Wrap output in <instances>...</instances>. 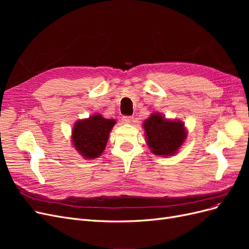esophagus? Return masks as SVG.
<instances>
[{"instance_id": "34e87169", "label": "esophagus", "mask_w": 249, "mask_h": 249, "mask_svg": "<svg viewBox=\"0 0 249 249\" xmlns=\"http://www.w3.org/2000/svg\"><path fill=\"white\" fill-rule=\"evenodd\" d=\"M134 120L133 116H123V122L124 124H131Z\"/></svg>"}]
</instances>
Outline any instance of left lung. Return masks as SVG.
<instances>
[{"instance_id":"1","label":"left lung","mask_w":249,"mask_h":249,"mask_svg":"<svg viewBox=\"0 0 249 249\" xmlns=\"http://www.w3.org/2000/svg\"><path fill=\"white\" fill-rule=\"evenodd\" d=\"M147 144L155 155L171 156L183 144L187 134L182 122L164 118L160 114H152L143 124Z\"/></svg>"}]
</instances>
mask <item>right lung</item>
<instances>
[{"label": "right lung", "instance_id": "add662e5", "mask_svg": "<svg viewBox=\"0 0 249 249\" xmlns=\"http://www.w3.org/2000/svg\"><path fill=\"white\" fill-rule=\"evenodd\" d=\"M115 124L114 119L104 118L100 114L80 120L72 130L74 147L86 159L100 157L107 145L109 133Z\"/></svg>", "mask_w": 249, "mask_h": 249}]
</instances>
